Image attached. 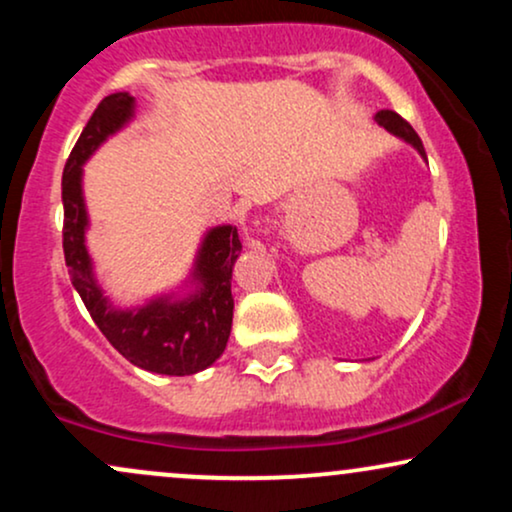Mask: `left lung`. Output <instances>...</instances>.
I'll list each match as a JSON object with an SVG mask.
<instances>
[{
    "instance_id": "1",
    "label": "left lung",
    "mask_w": 512,
    "mask_h": 512,
    "mask_svg": "<svg viewBox=\"0 0 512 512\" xmlns=\"http://www.w3.org/2000/svg\"><path fill=\"white\" fill-rule=\"evenodd\" d=\"M375 120H378V125H383L387 132H392V134H397V137H402L404 142H409L411 146H414V149L419 151L421 156H426L424 144H421L419 134H416L414 127H411L402 115H397L395 110H380V113L375 115Z\"/></svg>"
}]
</instances>
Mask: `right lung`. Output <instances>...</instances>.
Wrapping results in <instances>:
<instances>
[{
	"label": "right lung",
	"instance_id": "1",
	"mask_svg": "<svg viewBox=\"0 0 512 512\" xmlns=\"http://www.w3.org/2000/svg\"><path fill=\"white\" fill-rule=\"evenodd\" d=\"M132 110L134 98L129 93L105 96L67 158L62 175L64 262L98 330L129 363L161 375H192L211 366L226 349L233 322L231 276L243 245L238 228H211L195 264V279L202 284L195 296L178 303L158 298L139 310L110 308L93 279L84 245L88 221L81 197V163L125 125Z\"/></svg>",
	"mask_w": 512,
	"mask_h": 512
}]
</instances>
